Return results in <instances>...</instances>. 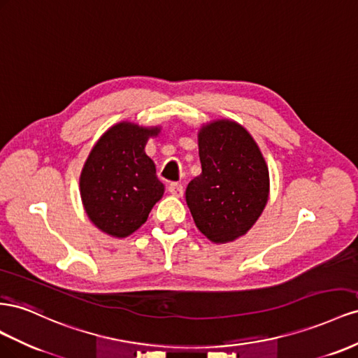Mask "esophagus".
I'll return each mask as SVG.
<instances>
[{
	"label": "esophagus",
	"mask_w": 358,
	"mask_h": 358,
	"mask_svg": "<svg viewBox=\"0 0 358 358\" xmlns=\"http://www.w3.org/2000/svg\"><path fill=\"white\" fill-rule=\"evenodd\" d=\"M168 190H169L171 195L176 196V198H181L182 193H185V190H182V186L180 185V182H171Z\"/></svg>",
	"instance_id": "esophagus-1"
}]
</instances>
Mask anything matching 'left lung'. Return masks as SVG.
Listing matches in <instances>:
<instances>
[{"label":"left lung","mask_w":358,"mask_h":358,"mask_svg":"<svg viewBox=\"0 0 358 358\" xmlns=\"http://www.w3.org/2000/svg\"><path fill=\"white\" fill-rule=\"evenodd\" d=\"M198 148L202 172L186 189L192 217L213 243L237 240L268 202L267 162L249 131L227 118L201 126Z\"/></svg>","instance_id":"obj_1"}]
</instances>
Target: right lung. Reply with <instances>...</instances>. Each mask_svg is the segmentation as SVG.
Returning <instances> with one entry per match:
<instances>
[{
	"label": "right lung",
	"instance_id": "obj_1",
	"mask_svg": "<svg viewBox=\"0 0 358 358\" xmlns=\"http://www.w3.org/2000/svg\"><path fill=\"white\" fill-rule=\"evenodd\" d=\"M160 126L120 121L101 135L84 163L79 192L88 219L114 238H126L148 219L165 192L145 152Z\"/></svg>",
	"mask_w": 358,
	"mask_h": 358
}]
</instances>
